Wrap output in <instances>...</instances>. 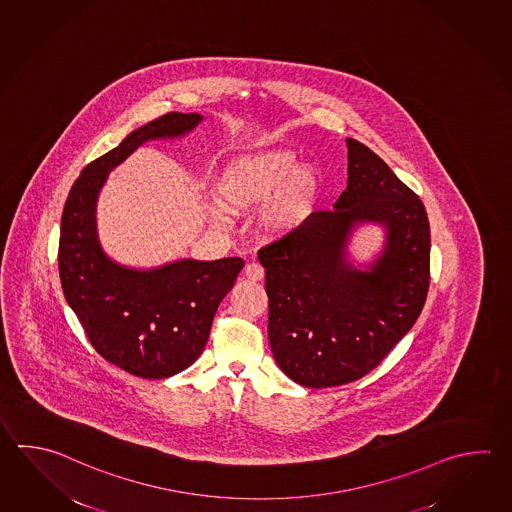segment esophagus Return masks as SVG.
<instances>
[{
    "label": "esophagus",
    "mask_w": 512,
    "mask_h": 512,
    "mask_svg": "<svg viewBox=\"0 0 512 512\" xmlns=\"http://www.w3.org/2000/svg\"><path fill=\"white\" fill-rule=\"evenodd\" d=\"M246 279H250V281H262L264 279V268H262L259 262H250L248 266H246Z\"/></svg>",
    "instance_id": "obj_1"
}]
</instances>
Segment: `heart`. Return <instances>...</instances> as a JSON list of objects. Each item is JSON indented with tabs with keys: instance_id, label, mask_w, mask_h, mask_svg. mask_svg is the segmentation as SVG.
I'll return each instance as SVG.
<instances>
[{
	"instance_id": "b5f03b06",
	"label": "heart",
	"mask_w": 512,
	"mask_h": 512,
	"mask_svg": "<svg viewBox=\"0 0 512 512\" xmlns=\"http://www.w3.org/2000/svg\"><path fill=\"white\" fill-rule=\"evenodd\" d=\"M321 193V175L313 166H301L290 149H266L231 160L215 182V199L230 213L259 211V230L270 239H282L299 230L310 217ZM213 220L220 222L219 213Z\"/></svg>"
}]
</instances>
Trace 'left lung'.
<instances>
[{"mask_svg": "<svg viewBox=\"0 0 512 512\" xmlns=\"http://www.w3.org/2000/svg\"><path fill=\"white\" fill-rule=\"evenodd\" d=\"M348 184L332 211L259 251L270 299L268 337L299 385H346L374 370L418 321L430 282V226L418 195L372 149L346 138ZM365 223L384 248L354 266L347 246Z\"/></svg>", "mask_w": 512, "mask_h": 512, "instance_id": "left-lung-1", "label": "left lung"}]
</instances>
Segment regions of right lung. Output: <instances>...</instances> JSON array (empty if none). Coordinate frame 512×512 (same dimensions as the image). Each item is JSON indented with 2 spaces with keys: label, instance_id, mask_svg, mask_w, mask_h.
Listing matches in <instances>:
<instances>
[{
  "label": "right lung",
  "instance_id": "1",
  "mask_svg": "<svg viewBox=\"0 0 512 512\" xmlns=\"http://www.w3.org/2000/svg\"><path fill=\"white\" fill-rule=\"evenodd\" d=\"M200 122L199 113H167L138 127L84 167L63 208L58 250L63 295L94 350L144 379L175 376L197 361L244 261L180 259L149 270L118 264L98 239L96 204L109 173L138 147L188 135Z\"/></svg>",
  "mask_w": 512,
  "mask_h": 512
}]
</instances>
